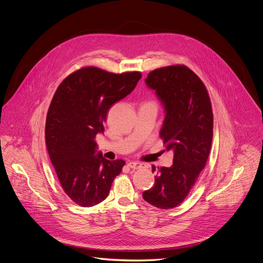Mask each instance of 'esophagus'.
Here are the masks:
<instances>
[{
    "label": "esophagus",
    "mask_w": 263,
    "mask_h": 263,
    "mask_svg": "<svg viewBox=\"0 0 263 263\" xmlns=\"http://www.w3.org/2000/svg\"><path fill=\"white\" fill-rule=\"evenodd\" d=\"M128 166L131 167V168H134V170H137V168H141L144 166V163H141V162H136V161H131L128 163Z\"/></svg>",
    "instance_id": "esophagus-1"
}]
</instances>
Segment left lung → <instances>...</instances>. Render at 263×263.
I'll return each instance as SVG.
<instances>
[{
  "label": "left lung",
  "instance_id": "1",
  "mask_svg": "<svg viewBox=\"0 0 263 263\" xmlns=\"http://www.w3.org/2000/svg\"><path fill=\"white\" fill-rule=\"evenodd\" d=\"M145 83L164 104L160 138L166 151L174 152V160L172 166L157 171L154 186L142 198L157 208L171 209L189 196L206 165L213 136L212 106L203 81L184 64L149 71Z\"/></svg>",
  "mask_w": 263,
  "mask_h": 263
}]
</instances>
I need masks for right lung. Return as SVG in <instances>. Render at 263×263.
Listing matches in <instances>:
<instances>
[{
  "label": "right lung",
  "mask_w": 263,
  "mask_h": 263,
  "mask_svg": "<svg viewBox=\"0 0 263 263\" xmlns=\"http://www.w3.org/2000/svg\"><path fill=\"white\" fill-rule=\"evenodd\" d=\"M141 72H110L84 66L60 83L46 121V143L58 180L68 198L81 207L103 202L126 162L96 155V135L104 132L107 112L128 96Z\"/></svg>",
  "instance_id": "add662e5"
}]
</instances>
